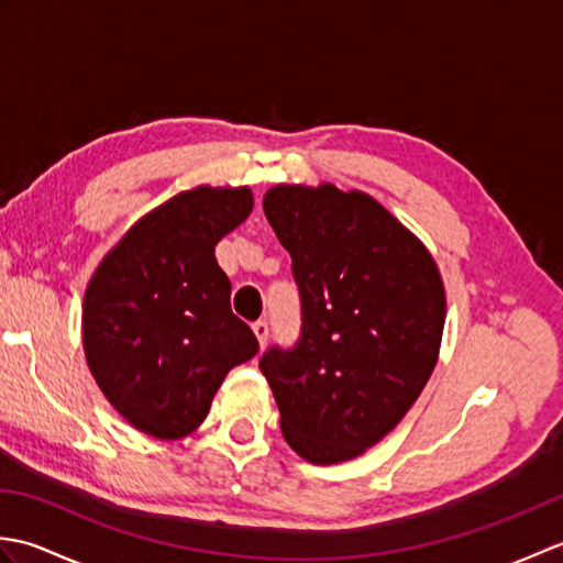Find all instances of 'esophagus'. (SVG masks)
<instances>
[{"mask_svg":"<svg viewBox=\"0 0 563 563\" xmlns=\"http://www.w3.org/2000/svg\"><path fill=\"white\" fill-rule=\"evenodd\" d=\"M251 329H254V333H256V339H258V345H261V349H266V343H268V333H271V329H268L266 321H256V324L251 327Z\"/></svg>","mask_w":563,"mask_h":563,"instance_id":"esophagus-1","label":"esophagus"}]
</instances>
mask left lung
<instances>
[{
    "label": "left lung",
    "instance_id": "1",
    "mask_svg": "<svg viewBox=\"0 0 563 563\" xmlns=\"http://www.w3.org/2000/svg\"><path fill=\"white\" fill-rule=\"evenodd\" d=\"M263 212L290 251L300 339L258 367L288 445L314 464L357 457L411 409L433 373L445 290L426 246L377 200L275 186Z\"/></svg>",
    "mask_w": 563,
    "mask_h": 563
}]
</instances>
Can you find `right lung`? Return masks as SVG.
<instances>
[{"mask_svg":"<svg viewBox=\"0 0 563 563\" xmlns=\"http://www.w3.org/2000/svg\"><path fill=\"white\" fill-rule=\"evenodd\" d=\"M251 206L249 188L186 190L145 214L93 273L81 317L87 363L142 433L188 435L224 375L258 353L214 258V244Z\"/></svg>","mask_w":563,"mask_h":563,"instance_id":"1","label":"right lung"}]
</instances>
